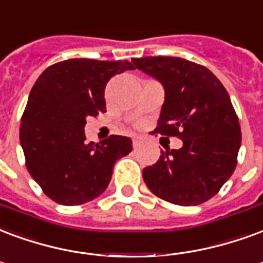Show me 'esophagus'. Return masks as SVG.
<instances>
[{"label": "esophagus", "instance_id": "esophagus-1", "mask_svg": "<svg viewBox=\"0 0 263 263\" xmlns=\"http://www.w3.org/2000/svg\"><path fill=\"white\" fill-rule=\"evenodd\" d=\"M132 145H134V147L139 146V145H141V138H134V139H132Z\"/></svg>", "mask_w": 263, "mask_h": 263}]
</instances>
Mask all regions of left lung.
Returning a JSON list of instances; mask_svg holds the SVG:
<instances>
[{"label":"left lung","instance_id":"8db88e82","mask_svg":"<svg viewBox=\"0 0 263 263\" xmlns=\"http://www.w3.org/2000/svg\"><path fill=\"white\" fill-rule=\"evenodd\" d=\"M164 89L155 132L178 137L180 149L161 152L143 168L147 188L174 205H201L215 196L237 166L241 128L230 96L208 68L178 57L132 60Z\"/></svg>","mask_w":263,"mask_h":263}]
</instances>
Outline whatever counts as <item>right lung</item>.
Listing matches in <instances>:
<instances>
[{"instance_id":"add662e5","label":"right lung","mask_w":263,"mask_h":263,"mask_svg":"<svg viewBox=\"0 0 263 263\" xmlns=\"http://www.w3.org/2000/svg\"><path fill=\"white\" fill-rule=\"evenodd\" d=\"M129 61L75 58L37 78L22 117L19 141L30 176L61 205H82L106 191L116 161L132 151L131 138L86 142L87 117L106 111L104 89Z\"/></svg>"}]
</instances>
